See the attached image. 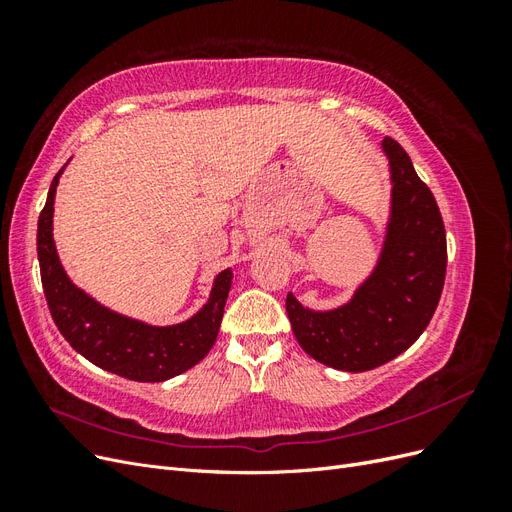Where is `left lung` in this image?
I'll return each instance as SVG.
<instances>
[{"instance_id":"left-lung-1","label":"left lung","mask_w":512,"mask_h":512,"mask_svg":"<svg viewBox=\"0 0 512 512\" xmlns=\"http://www.w3.org/2000/svg\"><path fill=\"white\" fill-rule=\"evenodd\" d=\"M382 151L391 173V211L374 271L348 303L327 312L301 305L286 312L299 346L322 365L367 371L406 352L436 312L446 275V232L431 190L393 138Z\"/></svg>"}]
</instances>
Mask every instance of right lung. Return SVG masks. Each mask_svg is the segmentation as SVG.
Segmentation results:
<instances>
[{
  "instance_id": "right-lung-1",
  "label": "right lung",
  "mask_w": 512,
  "mask_h": 512,
  "mask_svg": "<svg viewBox=\"0 0 512 512\" xmlns=\"http://www.w3.org/2000/svg\"><path fill=\"white\" fill-rule=\"evenodd\" d=\"M61 173L64 168L55 175L38 220L42 288L59 333L87 361L136 382H164L203 361L220 333L232 269L215 275L209 301L179 324L153 327L104 307L72 284L57 256L53 205Z\"/></svg>"
}]
</instances>
